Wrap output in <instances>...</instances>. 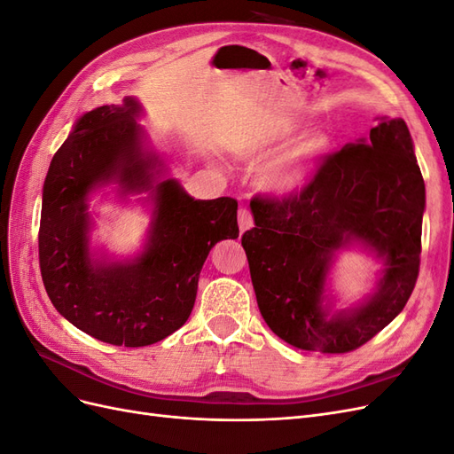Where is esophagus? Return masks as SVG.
Returning a JSON list of instances; mask_svg holds the SVG:
<instances>
[{"mask_svg":"<svg viewBox=\"0 0 454 454\" xmlns=\"http://www.w3.org/2000/svg\"><path fill=\"white\" fill-rule=\"evenodd\" d=\"M252 225H254L252 212L248 208H240L239 210V227H240V231L242 232L248 231V229H252Z\"/></svg>","mask_w":454,"mask_h":454,"instance_id":"1","label":"esophagus"}]
</instances>
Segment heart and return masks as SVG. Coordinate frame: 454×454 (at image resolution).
Segmentation results:
<instances>
[{
  "mask_svg": "<svg viewBox=\"0 0 454 454\" xmlns=\"http://www.w3.org/2000/svg\"><path fill=\"white\" fill-rule=\"evenodd\" d=\"M329 145L332 142L322 130L301 134L277 160H272L263 170L261 184L274 193H290V191L303 187L316 168L320 167Z\"/></svg>",
  "mask_w": 454,
  "mask_h": 454,
  "instance_id": "heart-1",
  "label": "heart"
}]
</instances>
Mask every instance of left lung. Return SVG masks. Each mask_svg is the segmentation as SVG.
Returning a JSON list of instances; mask_svg holds the SVG:
<instances>
[{
  "instance_id": "1",
  "label": "left lung",
  "mask_w": 454,
  "mask_h": 454,
  "mask_svg": "<svg viewBox=\"0 0 454 454\" xmlns=\"http://www.w3.org/2000/svg\"><path fill=\"white\" fill-rule=\"evenodd\" d=\"M424 180L403 119H380L365 138L327 153L307 185L284 199L255 195L242 235L261 316L287 345L324 354L360 348L400 314L420 267ZM352 241L385 261L378 292L329 315L323 286Z\"/></svg>"
}]
</instances>
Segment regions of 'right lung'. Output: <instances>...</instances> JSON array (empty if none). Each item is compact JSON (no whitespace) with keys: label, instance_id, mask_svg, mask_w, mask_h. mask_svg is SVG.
<instances>
[{"label":"right lung","instance_id":"1","mask_svg":"<svg viewBox=\"0 0 454 454\" xmlns=\"http://www.w3.org/2000/svg\"><path fill=\"white\" fill-rule=\"evenodd\" d=\"M138 114V102L125 98L77 121L51 160L39 223V269L54 309L90 337L130 348L187 322L206 257L239 237L235 199L195 200L176 180L157 182L162 162L144 151ZM107 181L154 193L148 246L129 264L104 266L88 252L86 197Z\"/></svg>","mask_w":454,"mask_h":454}]
</instances>
